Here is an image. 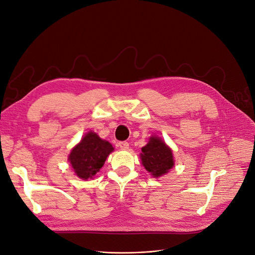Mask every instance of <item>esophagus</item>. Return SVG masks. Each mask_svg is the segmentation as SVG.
<instances>
[{
	"label": "esophagus",
	"mask_w": 255,
	"mask_h": 255,
	"mask_svg": "<svg viewBox=\"0 0 255 255\" xmlns=\"http://www.w3.org/2000/svg\"><path fill=\"white\" fill-rule=\"evenodd\" d=\"M119 146L122 149H127V148H129V143L127 141H120L119 142Z\"/></svg>",
	"instance_id": "esophagus-1"
}]
</instances>
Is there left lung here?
I'll list each match as a JSON object with an SVG mask.
<instances>
[{
    "mask_svg": "<svg viewBox=\"0 0 255 255\" xmlns=\"http://www.w3.org/2000/svg\"><path fill=\"white\" fill-rule=\"evenodd\" d=\"M142 165L153 177H159L169 172L174 166L170 147L157 137H151L149 142L141 148Z\"/></svg>",
    "mask_w": 255,
    "mask_h": 255,
    "instance_id": "1",
    "label": "left lung"
}]
</instances>
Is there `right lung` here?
<instances>
[{
    "label": "right lung",
    "instance_id": "obj_1",
    "mask_svg": "<svg viewBox=\"0 0 255 255\" xmlns=\"http://www.w3.org/2000/svg\"><path fill=\"white\" fill-rule=\"evenodd\" d=\"M114 150L109 141L103 140L96 133L88 132L69 155L75 174L87 180L94 177L104 166L107 156Z\"/></svg>",
    "mask_w": 255,
    "mask_h": 255
}]
</instances>
